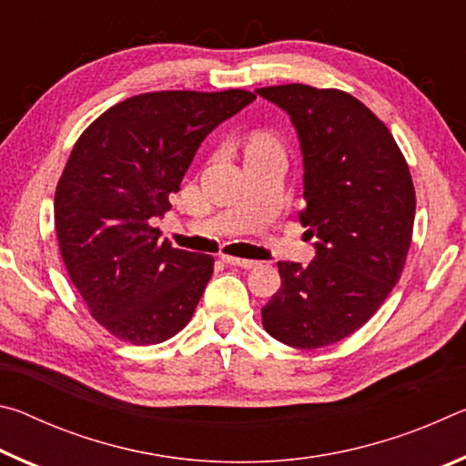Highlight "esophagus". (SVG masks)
Segmentation results:
<instances>
[{"label":"esophagus","mask_w":466,"mask_h":466,"mask_svg":"<svg viewBox=\"0 0 466 466\" xmlns=\"http://www.w3.org/2000/svg\"><path fill=\"white\" fill-rule=\"evenodd\" d=\"M222 261L228 265H236L242 267V269H252L257 267V261H250V258H238V257H230V255H222Z\"/></svg>","instance_id":"1"}]
</instances>
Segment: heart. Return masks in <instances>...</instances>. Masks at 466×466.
<instances>
[{
  "label": "heart",
  "mask_w": 466,
  "mask_h": 466,
  "mask_svg": "<svg viewBox=\"0 0 466 466\" xmlns=\"http://www.w3.org/2000/svg\"><path fill=\"white\" fill-rule=\"evenodd\" d=\"M269 147H275L273 139L267 137V136H257L250 139L248 144V152H258V149H269Z\"/></svg>",
  "instance_id": "obj_1"
}]
</instances>
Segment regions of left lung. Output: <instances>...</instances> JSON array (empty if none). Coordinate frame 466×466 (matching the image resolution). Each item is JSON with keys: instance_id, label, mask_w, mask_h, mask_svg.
Masks as SVG:
<instances>
[{"instance_id": "obj_1", "label": "left lung", "mask_w": 466, "mask_h": 466, "mask_svg": "<svg viewBox=\"0 0 466 466\" xmlns=\"http://www.w3.org/2000/svg\"><path fill=\"white\" fill-rule=\"evenodd\" d=\"M289 115L302 149L304 209L317 238L309 267L279 261L281 288L263 327L298 350L341 341L366 325L403 273L415 219L409 167L386 125L341 90L258 88Z\"/></svg>"}]
</instances>
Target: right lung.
<instances>
[{"mask_svg": "<svg viewBox=\"0 0 466 466\" xmlns=\"http://www.w3.org/2000/svg\"><path fill=\"white\" fill-rule=\"evenodd\" d=\"M247 90L137 94L102 113L69 154L55 191V230L76 289L115 337L154 345L187 327L214 257L160 242L201 141L250 105Z\"/></svg>", "mask_w": 466, "mask_h": 466, "instance_id": "1", "label": "right lung"}]
</instances>
